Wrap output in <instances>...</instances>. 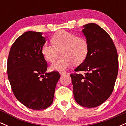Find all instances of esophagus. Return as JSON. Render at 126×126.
I'll list each match as a JSON object with an SVG mask.
<instances>
[{"mask_svg":"<svg viewBox=\"0 0 126 126\" xmlns=\"http://www.w3.org/2000/svg\"><path fill=\"white\" fill-rule=\"evenodd\" d=\"M59 73H60V75H63L66 74V72H59Z\"/></svg>","mask_w":126,"mask_h":126,"instance_id":"34e87169","label":"esophagus"}]
</instances>
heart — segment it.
<instances>
[{
	"instance_id": "heart-1",
	"label": "heart",
	"mask_w": 126,
	"mask_h": 126,
	"mask_svg": "<svg viewBox=\"0 0 126 126\" xmlns=\"http://www.w3.org/2000/svg\"><path fill=\"white\" fill-rule=\"evenodd\" d=\"M53 46L44 44L41 48V54L46 61L53 62L60 52L62 59L52 63V70H65L74 63L79 64L86 59L88 51L87 40L84 37H76L69 32L61 30L52 37Z\"/></svg>"
}]
</instances>
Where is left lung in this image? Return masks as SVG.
Here are the masks:
<instances>
[{
	"mask_svg": "<svg viewBox=\"0 0 126 126\" xmlns=\"http://www.w3.org/2000/svg\"><path fill=\"white\" fill-rule=\"evenodd\" d=\"M83 28L88 54L75 69L80 73L71 74L70 77L76 102L94 108L104 102L112 94L118 74V54L110 36L99 25L89 23Z\"/></svg>",
	"mask_w": 126,
	"mask_h": 126,
	"instance_id": "8db88e82",
	"label": "left lung"
}]
</instances>
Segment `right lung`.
I'll use <instances>...</instances> for the list:
<instances>
[{"mask_svg":"<svg viewBox=\"0 0 126 126\" xmlns=\"http://www.w3.org/2000/svg\"><path fill=\"white\" fill-rule=\"evenodd\" d=\"M46 41L41 32H25L12 44L8 59L7 72L13 93L23 105L34 110L52 104L60 79L58 72H46L47 63L41 54Z\"/></svg>","mask_w":126,"mask_h":126,"instance_id":"add662e5","label":"right lung"}]
</instances>
